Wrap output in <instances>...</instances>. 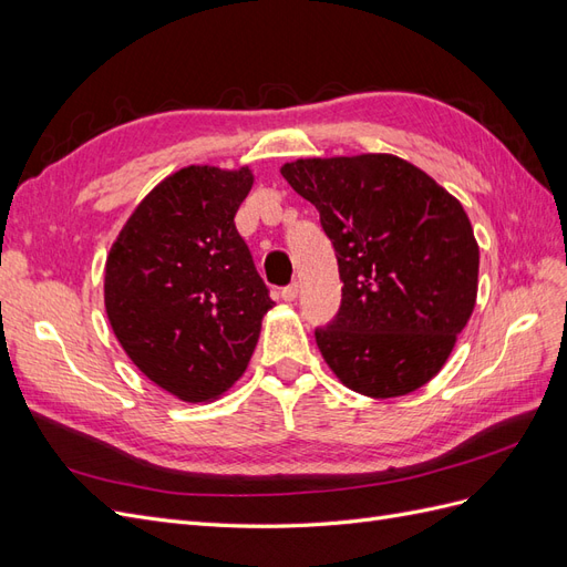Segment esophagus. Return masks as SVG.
Masks as SVG:
<instances>
[{"instance_id": "34e87169", "label": "esophagus", "mask_w": 567, "mask_h": 567, "mask_svg": "<svg viewBox=\"0 0 567 567\" xmlns=\"http://www.w3.org/2000/svg\"><path fill=\"white\" fill-rule=\"evenodd\" d=\"M298 284H288V286H284L281 288V298L286 300V302H293L296 298H298Z\"/></svg>"}]
</instances>
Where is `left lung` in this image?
I'll use <instances>...</instances> for the list:
<instances>
[{"mask_svg":"<svg viewBox=\"0 0 567 567\" xmlns=\"http://www.w3.org/2000/svg\"><path fill=\"white\" fill-rule=\"evenodd\" d=\"M281 175L319 210L336 250L342 300L315 329L326 364L375 400L425 385L475 307L480 250L466 210L388 153L305 158Z\"/></svg>","mask_w":567,"mask_h":567,"instance_id":"1","label":"left lung"}]
</instances>
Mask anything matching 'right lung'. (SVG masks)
<instances>
[{
	"label": "right lung",
	"mask_w": 567,
	"mask_h": 567,
	"mask_svg": "<svg viewBox=\"0 0 567 567\" xmlns=\"http://www.w3.org/2000/svg\"><path fill=\"white\" fill-rule=\"evenodd\" d=\"M248 167L188 165L136 205L106 260L113 333L140 371L184 402H208L246 371L274 307L234 217Z\"/></svg>",
	"instance_id": "add662e5"
}]
</instances>
